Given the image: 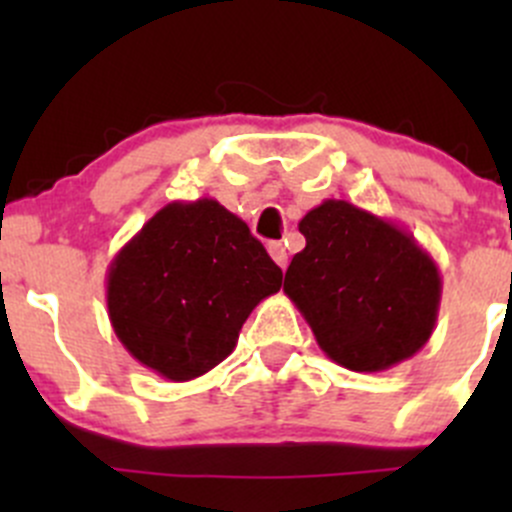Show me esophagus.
I'll use <instances>...</instances> for the list:
<instances>
[{
	"mask_svg": "<svg viewBox=\"0 0 512 512\" xmlns=\"http://www.w3.org/2000/svg\"><path fill=\"white\" fill-rule=\"evenodd\" d=\"M267 250H270L272 260H275L277 265H280L282 270H285V267H287V250H285V245H282V242H270V247H267Z\"/></svg>",
	"mask_w": 512,
	"mask_h": 512,
	"instance_id": "34e87169",
	"label": "esophagus"
}]
</instances>
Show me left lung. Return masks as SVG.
Segmentation results:
<instances>
[{"label":"left lung","instance_id":"left-lung-1","mask_svg":"<svg viewBox=\"0 0 512 512\" xmlns=\"http://www.w3.org/2000/svg\"><path fill=\"white\" fill-rule=\"evenodd\" d=\"M299 232L307 245L289 262L285 294L329 359L371 374L431 339L441 272L409 230L347 200H324Z\"/></svg>","mask_w":512,"mask_h":512}]
</instances>
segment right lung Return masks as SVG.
<instances>
[{
    "mask_svg": "<svg viewBox=\"0 0 512 512\" xmlns=\"http://www.w3.org/2000/svg\"><path fill=\"white\" fill-rule=\"evenodd\" d=\"M282 270L218 200L160 208L108 265V319L136 361L168 381L208 374L235 349Z\"/></svg>",
    "mask_w": 512,
    "mask_h": 512,
    "instance_id": "right-lung-1",
    "label": "right lung"
}]
</instances>
